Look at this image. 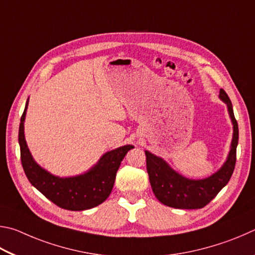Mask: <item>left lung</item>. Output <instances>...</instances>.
I'll use <instances>...</instances> for the list:
<instances>
[{
	"mask_svg": "<svg viewBox=\"0 0 255 255\" xmlns=\"http://www.w3.org/2000/svg\"><path fill=\"white\" fill-rule=\"evenodd\" d=\"M220 98L227 105L233 124V139L230 153L220 170L205 179H188L173 170L162 158L145 150L146 170L153 194L159 202L166 206L180 209L203 208L216 197L233 175L239 143V125L235 120L232 102L224 89L220 91Z\"/></svg>",
	"mask_w": 255,
	"mask_h": 255,
	"instance_id": "8db88e82",
	"label": "left lung"
}]
</instances>
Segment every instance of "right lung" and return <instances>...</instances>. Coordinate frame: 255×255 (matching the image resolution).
<instances>
[{
    "label": "right lung",
    "mask_w": 255,
    "mask_h": 255,
    "mask_svg": "<svg viewBox=\"0 0 255 255\" xmlns=\"http://www.w3.org/2000/svg\"><path fill=\"white\" fill-rule=\"evenodd\" d=\"M29 98L21 116L19 144L21 162L31 185L53 204L68 211H85L105 202L113 189L116 172L131 144L120 146L103 154L95 166L82 175L60 178L51 175L34 161L24 137V120Z\"/></svg>",
    "instance_id": "1"
}]
</instances>
